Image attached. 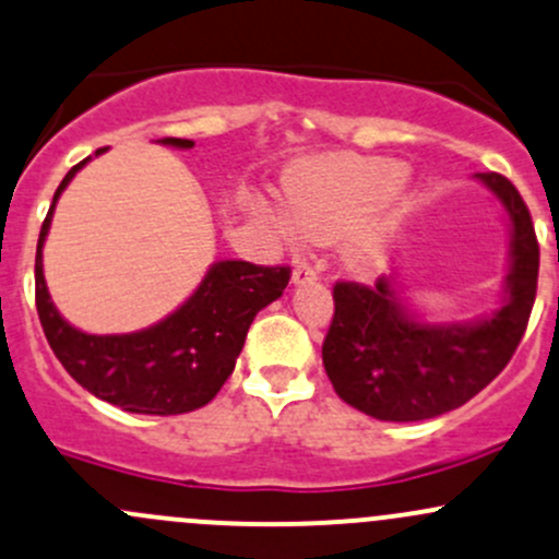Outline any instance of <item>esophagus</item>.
I'll return each instance as SVG.
<instances>
[{
  "instance_id": "1",
  "label": "esophagus",
  "mask_w": 559,
  "mask_h": 559,
  "mask_svg": "<svg viewBox=\"0 0 559 559\" xmlns=\"http://www.w3.org/2000/svg\"><path fill=\"white\" fill-rule=\"evenodd\" d=\"M319 278V270L313 267V264L310 262H297L295 264V273H292V281H295V284L299 286V284H308V281H316Z\"/></svg>"
}]
</instances>
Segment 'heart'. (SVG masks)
I'll return each mask as SVG.
<instances>
[{"mask_svg":"<svg viewBox=\"0 0 559 559\" xmlns=\"http://www.w3.org/2000/svg\"><path fill=\"white\" fill-rule=\"evenodd\" d=\"M407 176V166L391 157H319L286 176L289 219L310 240H337L385 209L404 190ZM350 251L356 260H372L378 235L361 233Z\"/></svg>","mask_w":559,"mask_h":559,"instance_id":"b5f03b06","label":"heart"}]
</instances>
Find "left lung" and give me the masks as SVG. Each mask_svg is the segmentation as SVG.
Here are the masks:
<instances>
[{
  "label": "left lung",
  "instance_id": "1",
  "mask_svg": "<svg viewBox=\"0 0 559 559\" xmlns=\"http://www.w3.org/2000/svg\"><path fill=\"white\" fill-rule=\"evenodd\" d=\"M477 179L512 222L503 308L477 324H428L413 319L385 275L374 286L334 284V316L321 356L337 396L364 415L413 423L457 409L503 372L525 334L538 286L531 211L507 176Z\"/></svg>",
  "mask_w": 559,
  "mask_h": 559
}]
</instances>
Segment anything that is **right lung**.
<instances>
[{
    "label": "right lung",
    "mask_w": 559,
    "mask_h": 559,
    "mask_svg": "<svg viewBox=\"0 0 559 559\" xmlns=\"http://www.w3.org/2000/svg\"><path fill=\"white\" fill-rule=\"evenodd\" d=\"M160 144L190 150V139H160ZM104 150H96L102 155ZM78 163L58 185L39 230L34 262V297L39 324L52 354L93 396L139 415H181L203 407L219 393L235 369L251 321L264 305L284 295L292 270L240 260L211 264L195 295L160 324L131 334H85L61 319L47 295L43 246L58 195L80 171Z\"/></svg>",
    "instance_id": "1"
}]
</instances>
